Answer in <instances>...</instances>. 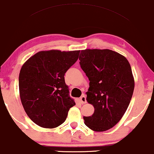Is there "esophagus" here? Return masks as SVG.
<instances>
[{"label":"esophagus","mask_w":154,"mask_h":154,"mask_svg":"<svg viewBox=\"0 0 154 154\" xmlns=\"http://www.w3.org/2000/svg\"><path fill=\"white\" fill-rule=\"evenodd\" d=\"M79 101H80L82 104H86L87 100H86V97H85V94H83L82 96L80 97V98H79Z\"/></svg>","instance_id":"1"}]
</instances>
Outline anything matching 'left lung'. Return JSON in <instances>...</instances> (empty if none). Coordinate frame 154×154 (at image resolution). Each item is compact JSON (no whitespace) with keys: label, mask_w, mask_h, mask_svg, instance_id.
I'll list each match as a JSON object with an SVG mask.
<instances>
[{"label":"left lung","mask_w":154,"mask_h":154,"mask_svg":"<svg viewBox=\"0 0 154 154\" xmlns=\"http://www.w3.org/2000/svg\"><path fill=\"white\" fill-rule=\"evenodd\" d=\"M79 65L89 80L87 101L94 107L92 116H84L95 131L110 129L121 120L134 89L131 66L126 58L111 50H82Z\"/></svg>","instance_id":"obj_1"}]
</instances>
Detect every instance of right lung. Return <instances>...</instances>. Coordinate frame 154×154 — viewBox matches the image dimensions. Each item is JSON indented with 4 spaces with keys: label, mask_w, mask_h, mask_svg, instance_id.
<instances>
[{
    "label": "right lung",
    "mask_w": 154,
    "mask_h": 154,
    "mask_svg": "<svg viewBox=\"0 0 154 154\" xmlns=\"http://www.w3.org/2000/svg\"><path fill=\"white\" fill-rule=\"evenodd\" d=\"M79 52L40 51L23 65L19 75L20 100L29 118L37 125L57 127L75 105L64 76L77 62Z\"/></svg>",
    "instance_id": "right-lung-1"
}]
</instances>
